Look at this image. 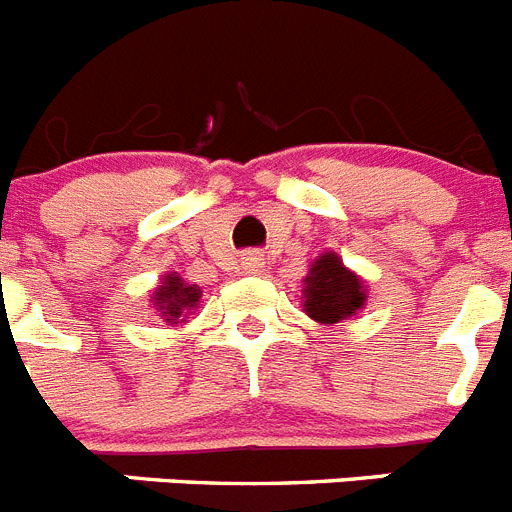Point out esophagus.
I'll return each mask as SVG.
<instances>
[{
    "label": "esophagus",
    "instance_id": "obj_1",
    "mask_svg": "<svg viewBox=\"0 0 512 512\" xmlns=\"http://www.w3.org/2000/svg\"><path fill=\"white\" fill-rule=\"evenodd\" d=\"M243 269H246L248 274H259V271L264 269V259H261V253H248L246 259H243Z\"/></svg>",
    "mask_w": 512,
    "mask_h": 512
}]
</instances>
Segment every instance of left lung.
<instances>
[{
    "label": "left lung",
    "instance_id": "obj_1",
    "mask_svg": "<svg viewBox=\"0 0 512 512\" xmlns=\"http://www.w3.org/2000/svg\"><path fill=\"white\" fill-rule=\"evenodd\" d=\"M364 302V282L343 266L338 253L328 251L312 261L305 277V289H302V307L315 323H341L356 315Z\"/></svg>",
    "mask_w": 512,
    "mask_h": 512
}]
</instances>
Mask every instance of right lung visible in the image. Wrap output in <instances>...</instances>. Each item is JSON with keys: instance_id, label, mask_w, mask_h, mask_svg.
<instances>
[{"instance_id": "1", "label": "right lung", "mask_w": 512, "mask_h": 512, "mask_svg": "<svg viewBox=\"0 0 512 512\" xmlns=\"http://www.w3.org/2000/svg\"><path fill=\"white\" fill-rule=\"evenodd\" d=\"M200 287L197 284H187L179 274H166L161 279V284L156 287L153 292V307L158 310V315L164 318V323L176 325V323H184V318L189 315L192 307L200 305Z\"/></svg>"}]
</instances>
